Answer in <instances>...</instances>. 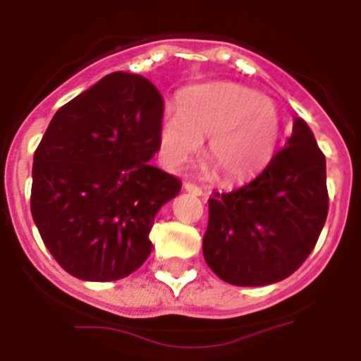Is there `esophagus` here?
I'll use <instances>...</instances> for the list:
<instances>
[{"label": "esophagus", "mask_w": 361, "mask_h": 361, "mask_svg": "<svg viewBox=\"0 0 361 361\" xmlns=\"http://www.w3.org/2000/svg\"><path fill=\"white\" fill-rule=\"evenodd\" d=\"M183 188L187 192H190L192 196H204V190L201 187H197L196 183H190V181H187V183L183 185Z\"/></svg>", "instance_id": "esophagus-1"}]
</instances>
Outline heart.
I'll list each match as a JSON object with an SVG mask.
<instances>
[{"label": "heart", "instance_id": "1", "mask_svg": "<svg viewBox=\"0 0 361 361\" xmlns=\"http://www.w3.org/2000/svg\"><path fill=\"white\" fill-rule=\"evenodd\" d=\"M207 158L217 176L238 181L265 167L281 137L274 101L249 87L212 82L181 94L180 109L161 116L160 147L171 167H181L208 139Z\"/></svg>", "mask_w": 361, "mask_h": 361}]
</instances>
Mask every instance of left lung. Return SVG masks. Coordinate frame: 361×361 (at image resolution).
<instances>
[{
	"label": "left lung",
	"instance_id": "obj_1",
	"mask_svg": "<svg viewBox=\"0 0 361 361\" xmlns=\"http://www.w3.org/2000/svg\"><path fill=\"white\" fill-rule=\"evenodd\" d=\"M326 157L302 119L252 181L208 200L203 257L222 281L262 287L298 271L328 217Z\"/></svg>",
	"mask_w": 361,
	"mask_h": 361
}]
</instances>
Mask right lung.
Segmentation results:
<instances>
[{
  "instance_id": "right-lung-1",
  "label": "right lung",
  "mask_w": 361,
  "mask_h": 361,
  "mask_svg": "<svg viewBox=\"0 0 361 361\" xmlns=\"http://www.w3.org/2000/svg\"><path fill=\"white\" fill-rule=\"evenodd\" d=\"M161 116L157 87L121 71L53 116L33 154L30 207L46 247L74 278L116 281L149 257L154 215L181 188L149 164Z\"/></svg>"
}]
</instances>
